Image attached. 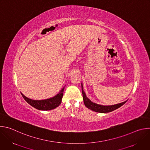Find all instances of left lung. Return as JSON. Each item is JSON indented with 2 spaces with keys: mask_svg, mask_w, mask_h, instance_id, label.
Here are the masks:
<instances>
[{
  "mask_svg": "<svg viewBox=\"0 0 150 150\" xmlns=\"http://www.w3.org/2000/svg\"><path fill=\"white\" fill-rule=\"evenodd\" d=\"M81 87H82V96H83V103L87 107V108L89 109L94 111L98 113H109L110 112H112L118 108H119L120 107L123 105L126 101H124L117 104L115 105H103L100 104H96L95 103L92 102L89 98H87L86 96V94H85V92L83 90V86H82V83H81Z\"/></svg>",
  "mask_w": 150,
  "mask_h": 150,
  "instance_id": "1",
  "label": "left lung"
}]
</instances>
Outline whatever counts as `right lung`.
I'll return each mask as SVG.
<instances>
[{"label":"right lung","instance_id":"add662e5","mask_svg":"<svg viewBox=\"0 0 150 150\" xmlns=\"http://www.w3.org/2000/svg\"><path fill=\"white\" fill-rule=\"evenodd\" d=\"M64 87L60 90V91L55 96L46 99V100H35L28 98L25 97L23 94L21 93L24 100L33 108L40 110H50L54 109L58 107L61 102L63 94Z\"/></svg>","mask_w":150,"mask_h":150}]
</instances>
